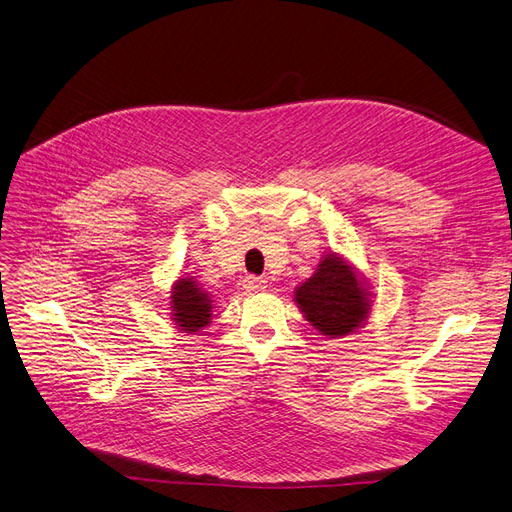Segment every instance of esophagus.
<instances>
[{
    "label": "esophagus",
    "instance_id": "34e87169",
    "mask_svg": "<svg viewBox=\"0 0 512 512\" xmlns=\"http://www.w3.org/2000/svg\"><path fill=\"white\" fill-rule=\"evenodd\" d=\"M243 288L248 290V292H262L264 288H267V281H264L262 277L250 275V277L243 279Z\"/></svg>",
    "mask_w": 512,
    "mask_h": 512
}]
</instances>
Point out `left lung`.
<instances>
[{
  "label": "left lung",
  "instance_id": "left-lung-1",
  "mask_svg": "<svg viewBox=\"0 0 512 512\" xmlns=\"http://www.w3.org/2000/svg\"><path fill=\"white\" fill-rule=\"evenodd\" d=\"M298 309L327 338L349 336L372 311V294L355 269L338 254H325L313 277L294 290Z\"/></svg>",
  "mask_w": 512,
  "mask_h": 512
}]
</instances>
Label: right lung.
I'll list each match as a JSON object with an SVG mask.
<instances>
[{"mask_svg": "<svg viewBox=\"0 0 512 512\" xmlns=\"http://www.w3.org/2000/svg\"><path fill=\"white\" fill-rule=\"evenodd\" d=\"M170 315L178 330L195 334L212 321L210 294L193 277H180L170 292Z\"/></svg>", "mask_w": 512, "mask_h": 512, "instance_id": "obj_1", "label": "right lung"}]
</instances>
